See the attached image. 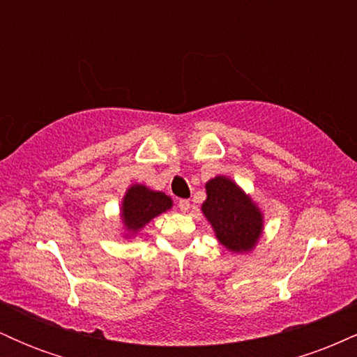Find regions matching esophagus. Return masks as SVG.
Instances as JSON below:
<instances>
[{
    "instance_id": "esophagus-1",
    "label": "esophagus",
    "mask_w": 357,
    "mask_h": 357,
    "mask_svg": "<svg viewBox=\"0 0 357 357\" xmlns=\"http://www.w3.org/2000/svg\"><path fill=\"white\" fill-rule=\"evenodd\" d=\"M190 206H191V204H190V202H188V199H179V202H178V208L183 213H186L188 210H190Z\"/></svg>"
}]
</instances>
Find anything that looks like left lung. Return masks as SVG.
I'll return each instance as SVG.
<instances>
[{
	"label": "left lung",
	"mask_w": 357,
	"mask_h": 357,
	"mask_svg": "<svg viewBox=\"0 0 357 357\" xmlns=\"http://www.w3.org/2000/svg\"><path fill=\"white\" fill-rule=\"evenodd\" d=\"M202 211L216 238L230 252L247 253L255 248L264 230V215L230 178L216 176L206 183V202Z\"/></svg>",
	"instance_id": "left-lung-1"
}]
</instances>
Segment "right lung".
Returning a JSON list of instances; mask_svg holds the SVG:
<instances>
[{"mask_svg":"<svg viewBox=\"0 0 357 357\" xmlns=\"http://www.w3.org/2000/svg\"><path fill=\"white\" fill-rule=\"evenodd\" d=\"M173 206V199L162 191H153L144 184H132L122 198L121 218L127 233L136 235L151 220Z\"/></svg>","mask_w":357,"mask_h":357,"instance_id":"right-lung-1","label":"right lung"}]
</instances>
